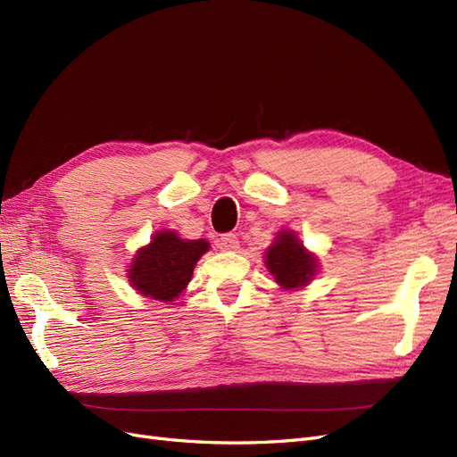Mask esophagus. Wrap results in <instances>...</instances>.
Instances as JSON below:
<instances>
[{
	"label": "esophagus",
	"instance_id": "34e87169",
	"mask_svg": "<svg viewBox=\"0 0 457 457\" xmlns=\"http://www.w3.org/2000/svg\"><path fill=\"white\" fill-rule=\"evenodd\" d=\"M220 250L223 252H237L240 247V242H238V237L237 234H223V237L219 238V244H217Z\"/></svg>",
	"mask_w": 457,
	"mask_h": 457
}]
</instances>
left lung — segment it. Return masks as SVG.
Returning <instances> with one entry per match:
<instances>
[{
  "label": "left lung",
  "instance_id": "left-lung-1",
  "mask_svg": "<svg viewBox=\"0 0 457 457\" xmlns=\"http://www.w3.org/2000/svg\"><path fill=\"white\" fill-rule=\"evenodd\" d=\"M265 265L282 289L307 286L318 270V259L305 250V245L292 230H280L274 244L265 252Z\"/></svg>",
  "mask_w": 457,
  "mask_h": 457
}]
</instances>
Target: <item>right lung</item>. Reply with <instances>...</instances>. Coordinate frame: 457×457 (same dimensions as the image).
<instances>
[{
  "label": "right lung",
  "mask_w": 457,
  "mask_h": 457,
  "mask_svg": "<svg viewBox=\"0 0 457 457\" xmlns=\"http://www.w3.org/2000/svg\"><path fill=\"white\" fill-rule=\"evenodd\" d=\"M210 250L205 240H183L175 230H160L137 252L128 278L137 292L170 303L192 278L198 259Z\"/></svg>",
  "instance_id": "obj_1"
}]
</instances>
